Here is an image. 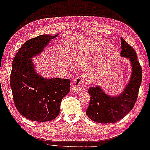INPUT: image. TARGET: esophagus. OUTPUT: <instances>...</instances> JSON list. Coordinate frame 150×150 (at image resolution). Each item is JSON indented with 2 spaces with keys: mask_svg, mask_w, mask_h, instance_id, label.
I'll use <instances>...</instances> for the list:
<instances>
[{
  "mask_svg": "<svg viewBox=\"0 0 150 150\" xmlns=\"http://www.w3.org/2000/svg\"><path fill=\"white\" fill-rule=\"evenodd\" d=\"M89 84V80L88 77L86 75H79L73 80V81L71 83V87L73 91H79L82 90L88 87Z\"/></svg>",
  "mask_w": 150,
  "mask_h": 150,
  "instance_id": "34e87169",
  "label": "esophagus"
}]
</instances>
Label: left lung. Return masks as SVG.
Returning <instances> with one entry per match:
<instances>
[{
  "label": "left lung",
  "mask_w": 150,
  "mask_h": 150,
  "mask_svg": "<svg viewBox=\"0 0 150 150\" xmlns=\"http://www.w3.org/2000/svg\"><path fill=\"white\" fill-rule=\"evenodd\" d=\"M122 57L130 60L132 73L127 86L118 96H110L99 86L88 89L90 102L86 115L93 121L98 123H114L124 118L132 110L137 99L142 80V69L137 56L132 46L120 38Z\"/></svg>",
  "instance_id": "left-lung-1"
}]
</instances>
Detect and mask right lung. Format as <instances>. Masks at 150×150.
Listing matches in <instances>:
<instances>
[{"label":"right lung","instance_id":"obj_1","mask_svg":"<svg viewBox=\"0 0 150 150\" xmlns=\"http://www.w3.org/2000/svg\"><path fill=\"white\" fill-rule=\"evenodd\" d=\"M57 35H41L28 40L13 61L10 84L13 102L19 112L33 121H50L57 117L62 98L70 91V80L44 78L35 72L31 60Z\"/></svg>","mask_w":150,"mask_h":150}]
</instances>
